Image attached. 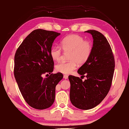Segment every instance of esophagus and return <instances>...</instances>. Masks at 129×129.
<instances>
[{
  "label": "esophagus",
  "mask_w": 129,
  "mask_h": 129,
  "mask_svg": "<svg viewBox=\"0 0 129 129\" xmlns=\"http://www.w3.org/2000/svg\"><path fill=\"white\" fill-rule=\"evenodd\" d=\"M63 78H64V79H67L68 78V76H67V75H64V76H63Z\"/></svg>",
  "instance_id": "34e87169"
}]
</instances>
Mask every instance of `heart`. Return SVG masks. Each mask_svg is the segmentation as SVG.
Returning <instances> with one entry per match:
<instances>
[{"label":"heart","instance_id":"heart-1","mask_svg":"<svg viewBox=\"0 0 129 129\" xmlns=\"http://www.w3.org/2000/svg\"><path fill=\"white\" fill-rule=\"evenodd\" d=\"M60 46L65 53L70 52L68 54L70 61L58 63L56 66V70L65 74L72 73L77 68L78 63H85L89 58L93 50L90 42L85 41L82 36L75 34L64 38L60 42ZM50 56L54 61H59L63 56L61 49L57 46L52 47Z\"/></svg>","mask_w":129,"mask_h":129}]
</instances>
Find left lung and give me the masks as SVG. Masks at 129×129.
I'll use <instances>...</instances> for the list:
<instances>
[{
    "label": "left lung",
    "instance_id": "left-lung-1",
    "mask_svg": "<svg viewBox=\"0 0 129 129\" xmlns=\"http://www.w3.org/2000/svg\"><path fill=\"white\" fill-rule=\"evenodd\" d=\"M93 39V50L88 61L77 72L85 74L87 79L68 76L70 82V101L76 108L82 110L92 109L107 96L112 82L115 61L110 46L105 36L96 30H88Z\"/></svg>",
    "mask_w": 129,
    "mask_h": 129
}]
</instances>
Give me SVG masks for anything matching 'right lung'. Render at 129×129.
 I'll return each mask as SVG.
<instances>
[{"label":"right lung","instance_id":"1","mask_svg":"<svg viewBox=\"0 0 129 129\" xmlns=\"http://www.w3.org/2000/svg\"><path fill=\"white\" fill-rule=\"evenodd\" d=\"M60 34L43 29L34 30L15 53L14 71L17 84L26 102L36 109H45L53 104L56 86L63 77L61 73L51 74L54 62L50 51ZM46 73L50 75L44 79L42 75Z\"/></svg>","mask_w":129,"mask_h":129}]
</instances>
